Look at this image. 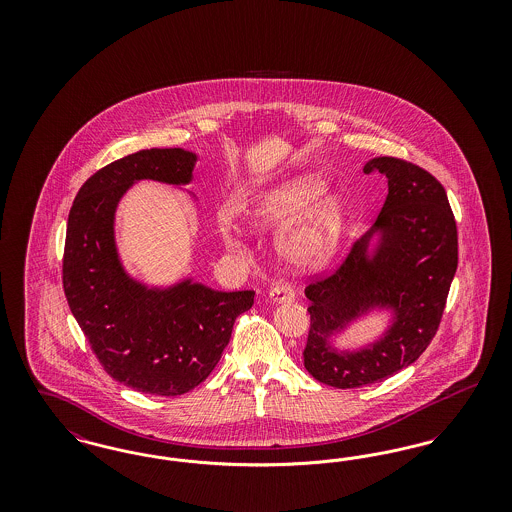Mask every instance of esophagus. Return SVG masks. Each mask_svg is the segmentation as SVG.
<instances>
[{
  "label": "esophagus",
  "mask_w": 512,
  "mask_h": 512,
  "mask_svg": "<svg viewBox=\"0 0 512 512\" xmlns=\"http://www.w3.org/2000/svg\"><path fill=\"white\" fill-rule=\"evenodd\" d=\"M295 297L293 293L292 284L290 282H276L272 288H270V299L274 303H284V301H292Z\"/></svg>",
  "instance_id": "34e87169"
}]
</instances>
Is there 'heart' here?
Listing matches in <instances>:
<instances>
[{
  "mask_svg": "<svg viewBox=\"0 0 512 512\" xmlns=\"http://www.w3.org/2000/svg\"><path fill=\"white\" fill-rule=\"evenodd\" d=\"M328 184L317 174H297L257 199L251 219L261 230H284L282 251L301 267L330 261L340 247L349 220V205L341 197H325Z\"/></svg>",
  "mask_w": 512,
  "mask_h": 512,
  "instance_id": "b5f03b06",
  "label": "heart"
}]
</instances>
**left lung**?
I'll return each instance as SVG.
<instances>
[{"label":"left lung","mask_w":512,"mask_h":512,"mask_svg":"<svg viewBox=\"0 0 512 512\" xmlns=\"http://www.w3.org/2000/svg\"><path fill=\"white\" fill-rule=\"evenodd\" d=\"M388 178V195L374 226L351 245L338 267L311 278V326L303 349L309 374L332 388L353 390L382 382L413 365L438 332L459 265L457 222L438 178L411 161L376 157L365 174ZM374 231L383 240L365 255ZM374 304L396 309L384 341L359 354L332 352L325 340Z\"/></svg>","instance_id":"left-lung-1"}]
</instances>
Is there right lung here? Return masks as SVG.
<instances>
[{
	"mask_svg": "<svg viewBox=\"0 0 512 512\" xmlns=\"http://www.w3.org/2000/svg\"><path fill=\"white\" fill-rule=\"evenodd\" d=\"M190 151L142 149L92 174L67 222L63 290L103 370L132 390L172 397L199 386L219 363L236 318L253 305V290L215 292L190 280L146 290L122 270L113 217L134 180L186 184Z\"/></svg>",
	"mask_w": 512,
	"mask_h": 512,
	"instance_id": "obj_1",
	"label": "right lung"
}]
</instances>
